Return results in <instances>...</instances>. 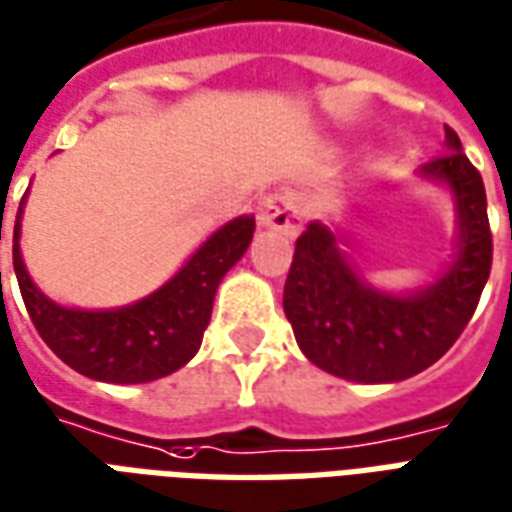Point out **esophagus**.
Listing matches in <instances>:
<instances>
[{
	"instance_id": "34e87169",
	"label": "esophagus",
	"mask_w": 512,
	"mask_h": 512,
	"mask_svg": "<svg viewBox=\"0 0 512 512\" xmlns=\"http://www.w3.org/2000/svg\"><path fill=\"white\" fill-rule=\"evenodd\" d=\"M301 197L296 191L282 189L274 191L263 205H260V227L282 230L285 235H296L301 230Z\"/></svg>"
}]
</instances>
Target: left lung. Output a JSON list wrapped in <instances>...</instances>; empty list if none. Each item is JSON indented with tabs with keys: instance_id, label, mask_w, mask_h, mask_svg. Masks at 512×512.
I'll return each mask as SVG.
<instances>
[{
	"instance_id": "1",
	"label": "left lung",
	"mask_w": 512,
	"mask_h": 512,
	"mask_svg": "<svg viewBox=\"0 0 512 512\" xmlns=\"http://www.w3.org/2000/svg\"><path fill=\"white\" fill-rule=\"evenodd\" d=\"M447 153L419 169L450 186L458 208V255L433 285L406 296L370 288L340 249V238L310 222L296 241L285 315L296 343L326 373L359 384H389L439 362L472 321L491 274V227L485 186L463 156L458 134L444 128Z\"/></svg>"
}]
</instances>
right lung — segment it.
I'll return each instance as SVG.
<instances>
[{
    "instance_id": "obj_1",
    "label": "right lung",
    "mask_w": 512,
    "mask_h": 512,
    "mask_svg": "<svg viewBox=\"0 0 512 512\" xmlns=\"http://www.w3.org/2000/svg\"><path fill=\"white\" fill-rule=\"evenodd\" d=\"M252 233L255 216H238L219 227L156 293L117 310H73L43 296L29 279L18 246V208L13 227V268L29 318L43 343L65 365L106 384H147L175 373L200 351L216 288L224 274L244 257Z\"/></svg>"
}]
</instances>
